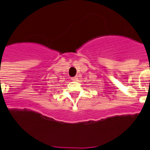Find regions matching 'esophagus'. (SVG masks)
<instances>
[{
  "mask_svg": "<svg viewBox=\"0 0 150 150\" xmlns=\"http://www.w3.org/2000/svg\"><path fill=\"white\" fill-rule=\"evenodd\" d=\"M71 80H72V81H78V77H77V76H75V77H74V78H71Z\"/></svg>",
  "mask_w": 150,
  "mask_h": 150,
  "instance_id": "esophagus-1",
  "label": "esophagus"
}]
</instances>
